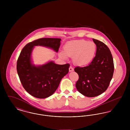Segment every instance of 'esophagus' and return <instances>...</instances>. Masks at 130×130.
Masks as SVG:
<instances>
[{"instance_id": "1", "label": "esophagus", "mask_w": 130, "mask_h": 130, "mask_svg": "<svg viewBox=\"0 0 130 130\" xmlns=\"http://www.w3.org/2000/svg\"><path fill=\"white\" fill-rule=\"evenodd\" d=\"M74 68H73L71 66L70 67V68H69V71L70 72H72V71H74Z\"/></svg>"}]
</instances>
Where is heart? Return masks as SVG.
<instances>
[{"instance_id":"heart-1","label":"heart","mask_w":130,"mask_h":130,"mask_svg":"<svg viewBox=\"0 0 130 130\" xmlns=\"http://www.w3.org/2000/svg\"><path fill=\"white\" fill-rule=\"evenodd\" d=\"M96 51V45L93 42L84 39L76 40L65 44L63 52L60 53V56L64 59L66 58V56L73 57L74 64L84 66L92 61Z\"/></svg>"}]
</instances>
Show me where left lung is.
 <instances>
[{"label": "left lung", "instance_id": "obj_1", "mask_svg": "<svg viewBox=\"0 0 130 130\" xmlns=\"http://www.w3.org/2000/svg\"><path fill=\"white\" fill-rule=\"evenodd\" d=\"M96 46L95 56L87 66L77 67L74 71L79 78L75 86L78 91L87 97H94L104 93L111 81L114 64L111 52L106 45L93 39Z\"/></svg>", "mask_w": 130, "mask_h": 130}]
</instances>
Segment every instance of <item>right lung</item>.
I'll list each match as a JSON object with an SVG mask.
<instances>
[{
	"label": "right lung",
	"instance_id": "1",
	"mask_svg": "<svg viewBox=\"0 0 130 130\" xmlns=\"http://www.w3.org/2000/svg\"><path fill=\"white\" fill-rule=\"evenodd\" d=\"M60 38H42L25 45L17 61V69L21 83L31 95L45 99L55 92L62 78L69 72V64H56L53 61L36 66L31 61V53L35 46H41L58 51Z\"/></svg>",
	"mask_w": 130,
	"mask_h": 130
}]
</instances>
